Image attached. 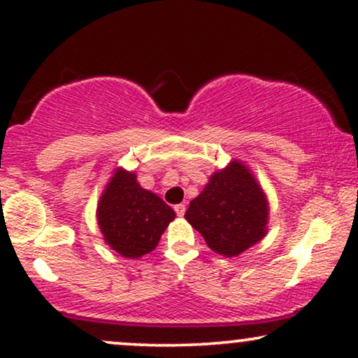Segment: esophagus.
Here are the masks:
<instances>
[{
  "instance_id": "obj_1",
  "label": "esophagus",
  "mask_w": 358,
  "mask_h": 358,
  "mask_svg": "<svg viewBox=\"0 0 358 358\" xmlns=\"http://www.w3.org/2000/svg\"><path fill=\"white\" fill-rule=\"evenodd\" d=\"M174 212L179 215V217H182V215L185 213V205L184 203H178L174 205Z\"/></svg>"
}]
</instances>
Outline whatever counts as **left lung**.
Listing matches in <instances>:
<instances>
[{"label":"left lung","instance_id":"1","mask_svg":"<svg viewBox=\"0 0 358 358\" xmlns=\"http://www.w3.org/2000/svg\"><path fill=\"white\" fill-rule=\"evenodd\" d=\"M184 217L212 251L236 257L266 236L268 203L251 171L234 159L210 176Z\"/></svg>","mask_w":358,"mask_h":358}]
</instances>
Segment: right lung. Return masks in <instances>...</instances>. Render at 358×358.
Segmentation results:
<instances>
[{
  "mask_svg": "<svg viewBox=\"0 0 358 358\" xmlns=\"http://www.w3.org/2000/svg\"><path fill=\"white\" fill-rule=\"evenodd\" d=\"M176 217L158 195L136 182V174L119 168L97 203V224L104 241L120 256L136 259L158 246Z\"/></svg>",
  "mask_w": 358,
  "mask_h": 358,
  "instance_id": "1",
  "label": "right lung"
}]
</instances>
